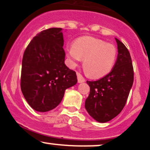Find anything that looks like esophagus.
I'll return each instance as SVG.
<instances>
[{
    "label": "esophagus",
    "instance_id": "34e87169",
    "mask_svg": "<svg viewBox=\"0 0 150 150\" xmlns=\"http://www.w3.org/2000/svg\"><path fill=\"white\" fill-rule=\"evenodd\" d=\"M77 81H78L79 83H82V82H84L85 81L83 76H82L80 73H77Z\"/></svg>",
    "mask_w": 150,
    "mask_h": 150
}]
</instances>
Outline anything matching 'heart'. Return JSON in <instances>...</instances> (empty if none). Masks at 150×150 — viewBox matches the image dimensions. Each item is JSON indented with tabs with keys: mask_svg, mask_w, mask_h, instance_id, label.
Returning a JSON list of instances; mask_svg holds the SVG:
<instances>
[{
	"mask_svg": "<svg viewBox=\"0 0 150 150\" xmlns=\"http://www.w3.org/2000/svg\"><path fill=\"white\" fill-rule=\"evenodd\" d=\"M72 65L83 60L86 75L92 79H99L108 75L116 64L118 51L116 46L92 37H82L66 49Z\"/></svg>",
	"mask_w": 150,
	"mask_h": 150,
	"instance_id": "heart-1",
	"label": "heart"
}]
</instances>
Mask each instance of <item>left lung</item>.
<instances>
[{
    "label": "left lung",
    "instance_id": "1",
    "mask_svg": "<svg viewBox=\"0 0 150 150\" xmlns=\"http://www.w3.org/2000/svg\"><path fill=\"white\" fill-rule=\"evenodd\" d=\"M118 57L108 75L97 81H87L90 92L85 107L98 122L106 123L120 113L125 106L134 80L132 60L128 49L116 38Z\"/></svg>",
    "mask_w": 150,
    "mask_h": 150
}]
</instances>
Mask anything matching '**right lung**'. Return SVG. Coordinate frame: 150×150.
<instances>
[{
  "label": "right lung",
  "instance_id": "obj_1",
  "mask_svg": "<svg viewBox=\"0 0 150 150\" xmlns=\"http://www.w3.org/2000/svg\"><path fill=\"white\" fill-rule=\"evenodd\" d=\"M61 28L43 30L26 48L22 62L20 87L33 109L51 111L61 102L65 89L77 83L76 73L65 64Z\"/></svg>",
  "mask_w": 150,
  "mask_h": 150
}]
</instances>
